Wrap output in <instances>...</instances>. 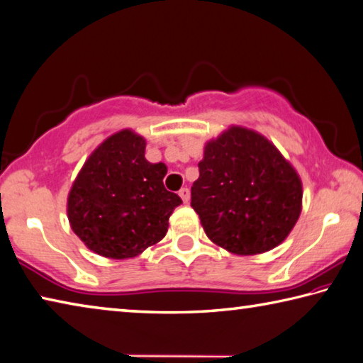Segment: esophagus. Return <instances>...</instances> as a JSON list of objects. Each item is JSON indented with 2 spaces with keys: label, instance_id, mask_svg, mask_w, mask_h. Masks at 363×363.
<instances>
[{
  "label": "esophagus",
  "instance_id": "esophagus-1",
  "mask_svg": "<svg viewBox=\"0 0 363 363\" xmlns=\"http://www.w3.org/2000/svg\"><path fill=\"white\" fill-rule=\"evenodd\" d=\"M179 196L182 199L184 203H189V200H190V190H189L187 187H182V189L179 190Z\"/></svg>",
  "mask_w": 363,
  "mask_h": 363
}]
</instances>
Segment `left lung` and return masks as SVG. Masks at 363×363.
Wrapping results in <instances>:
<instances>
[{"instance_id": "1", "label": "left lung", "mask_w": 363, "mask_h": 363, "mask_svg": "<svg viewBox=\"0 0 363 363\" xmlns=\"http://www.w3.org/2000/svg\"><path fill=\"white\" fill-rule=\"evenodd\" d=\"M190 205L208 238L230 253L277 247L296 224L299 176L266 138L233 126L205 147Z\"/></svg>"}]
</instances>
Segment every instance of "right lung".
<instances>
[{
  "mask_svg": "<svg viewBox=\"0 0 363 363\" xmlns=\"http://www.w3.org/2000/svg\"><path fill=\"white\" fill-rule=\"evenodd\" d=\"M145 140L130 130L91 153L73 182L67 213L73 232L94 253L125 259L167 235L181 196L164 189L163 163H149Z\"/></svg>",
  "mask_w": 363,
  "mask_h": 363,
  "instance_id": "obj_1",
  "label": "right lung"
}]
</instances>
